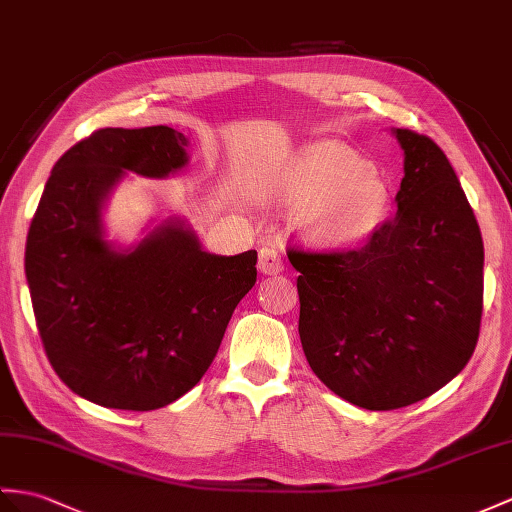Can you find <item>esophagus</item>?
<instances>
[{"mask_svg":"<svg viewBox=\"0 0 512 512\" xmlns=\"http://www.w3.org/2000/svg\"><path fill=\"white\" fill-rule=\"evenodd\" d=\"M258 269L265 273V276H278V273L284 271V263L280 254L273 247H263L258 256Z\"/></svg>","mask_w":512,"mask_h":512,"instance_id":"esophagus-1","label":"esophagus"}]
</instances>
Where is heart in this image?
I'll return each instance as SVG.
<instances>
[{"mask_svg": "<svg viewBox=\"0 0 512 512\" xmlns=\"http://www.w3.org/2000/svg\"><path fill=\"white\" fill-rule=\"evenodd\" d=\"M278 199L308 245L343 249L371 239L391 213V186L365 158L336 143L302 149L284 167Z\"/></svg>", "mask_w": 512, "mask_h": 512, "instance_id": "heart-1", "label": "heart"}]
</instances>
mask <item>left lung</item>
I'll use <instances>...</instances> for the list:
<instances>
[{
	"mask_svg": "<svg viewBox=\"0 0 512 512\" xmlns=\"http://www.w3.org/2000/svg\"><path fill=\"white\" fill-rule=\"evenodd\" d=\"M397 213L363 247L291 249L299 339L315 376L343 400L395 410L456 378L476 350L484 245L450 160L397 128Z\"/></svg>",
	"mask_w": 512,
	"mask_h": 512,
	"instance_id": "8db88e82",
	"label": "left lung"
}]
</instances>
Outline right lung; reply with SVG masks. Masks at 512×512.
Segmentation results:
<instances>
[{"mask_svg":"<svg viewBox=\"0 0 512 512\" xmlns=\"http://www.w3.org/2000/svg\"><path fill=\"white\" fill-rule=\"evenodd\" d=\"M186 136L167 126L104 128L52 169L26 243V278L45 354L84 400L119 410L176 402L213 363L236 304L256 282V249L217 256L169 219L110 249L102 204L126 171H180Z\"/></svg>","mask_w":512,"mask_h":512,"instance_id":"right-lung-1","label":"right lung"}]
</instances>
